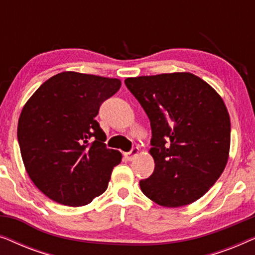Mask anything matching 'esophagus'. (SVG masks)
Wrapping results in <instances>:
<instances>
[{
	"mask_svg": "<svg viewBox=\"0 0 255 255\" xmlns=\"http://www.w3.org/2000/svg\"><path fill=\"white\" fill-rule=\"evenodd\" d=\"M138 154H139V148L138 147H133L130 152L124 153V156L128 160V161H131V160H133L134 156H137Z\"/></svg>",
	"mask_w": 255,
	"mask_h": 255,
	"instance_id": "esophagus-1",
	"label": "esophagus"
}]
</instances>
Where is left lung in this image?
Wrapping results in <instances>:
<instances>
[{
	"label": "left lung",
	"mask_w": 255,
	"mask_h": 255,
	"mask_svg": "<svg viewBox=\"0 0 255 255\" xmlns=\"http://www.w3.org/2000/svg\"><path fill=\"white\" fill-rule=\"evenodd\" d=\"M151 122L154 172L140 189L154 203L179 208L201 198L224 172L231 123L221 95L189 72L125 79Z\"/></svg>",
	"instance_id": "obj_1"
}]
</instances>
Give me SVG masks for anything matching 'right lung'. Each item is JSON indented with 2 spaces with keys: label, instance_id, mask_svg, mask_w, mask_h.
<instances>
[{
  "label": "right lung",
  "instance_id": "add662e5",
  "mask_svg": "<svg viewBox=\"0 0 255 255\" xmlns=\"http://www.w3.org/2000/svg\"><path fill=\"white\" fill-rule=\"evenodd\" d=\"M121 80L62 72L46 80L24 104L17 137L24 167L45 196L82 207L107 190L122 153L107 148L95 121Z\"/></svg>",
  "mask_w": 255,
  "mask_h": 255
}]
</instances>
